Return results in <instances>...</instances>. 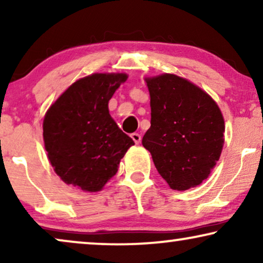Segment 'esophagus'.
<instances>
[{"label": "esophagus", "instance_id": "1", "mask_svg": "<svg viewBox=\"0 0 263 263\" xmlns=\"http://www.w3.org/2000/svg\"><path fill=\"white\" fill-rule=\"evenodd\" d=\"M130 138L133 139V141H134L136 145L141 142V135L138 134V133H133V134L130 135Z\"/></svg>", "mask_w": 263, "mask_h": 263}]
</instances>
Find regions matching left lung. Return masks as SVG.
Listing matches in <instances>:
<instances>
[{
	"label": "left lung",
	"mask_w": 263,
	"mask_h": 263,
	"mask_svg": "<svg viewBox=\"0 0 263 263\" xmlns=\"http://www.w3.org/2000/svg\"><path fill=\"white\" fill-rule=\"evenodd\" d=\"M151 128L142 145L161 177L175 190L199 185L210 176L224 146L225 123L210 95L175 74L146 78Z\"/></svg>",
	"instance_id": "obj_1"
}]
</instances>
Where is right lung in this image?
<instances>
[{"label":"right lung","mask_w":263,"mask_h":263,"mask_svg":"<svg viewBox=\"0 0 263 263\" xmlns=\"http://www.w3.org/2000/svg\"><path fill=\"white\" fill-rule=\"evenodd\" d=\"M127 79L123 73L79 79L46 111L45 151L53 170L67 184L99 192L134 145L109 114V100Z\"/></svg>","instance_id":"right-lung-1"}]
</instances>
